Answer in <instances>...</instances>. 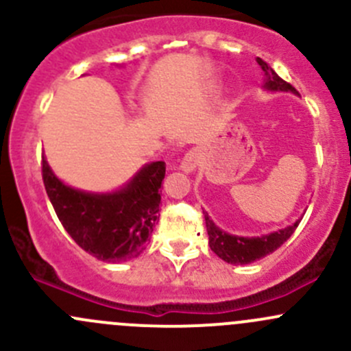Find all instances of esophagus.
Wrapping results in <instances>:
<instances>
[{"instance_id": "1", "label": "esophagus", "mask_w": 351, "mask_h": 351, "mask_svg": "<svg viewBox=\"0 0 351 351\" xmlns=\"http://www.w3.org/2000/svg\"><path fill=\"white\" fill-rule=\"evenodd\" d=\"M198 162H200V156H198L197 149H190L189 153L182 158V162H180V168L185 173H193L197 169Z\"/></svg>"}]
</instances>
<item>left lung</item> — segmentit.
Instances as JSON below:
<instances>
[{
  "label": "left lung",
  "instance_id": "obj_1",
  "mask_svg": "<svg viewBox=\"0 0 351 351\" xmlns=\"http://www.w3.org/2000/svg\"><path fill=\"white\" fill-rule=\"evenodd\" d=\"M256 62L265 71V84L263 88L268 91H290V93L297 95V90L289 84L287 81L282 80L263 59L256 58ZM205 226H207V234H208V244L210 250L222 258L224 261L231 265H247L253 261L260 260V258L267 256V254L274 253L275 250L284 244L293 231L297 229L300 221H295L292 226L280 229V231L270 232L267 236H260V238H244V236H234L229 232L222 231L217 226L214 224L207 212H204Z\"/></svg>",
  "mask_w": 351,
  "mask_h": 351
}]
</instances>
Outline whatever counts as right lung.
Wrapping results in <instances>:
<instances>
[{
	"mask_svg": "<svg viewBox=\"0 0 351 351\" xmlns=\"http://www.w3.org/2000/svg\"><path fill=\"white\" fill-rule=\"evenodd\" d=\"M166 165L143 166L120 190L91 193L62 183L42 158L45 192L67 234L86 253L108 263L137 258L159 219Z\"/></svg>",
	"mask_w": 351,
	"mask_h": 351,
	"instance_id": "add662e5",
	"label": "right lung"
}]
</instances>
